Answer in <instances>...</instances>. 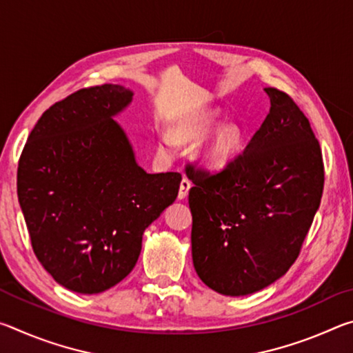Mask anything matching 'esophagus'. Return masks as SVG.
<instances>
[{
	"mask_svg": "<svg viewBox=\"0 0 353 353\" xmlns=\"http://www.w3.org/2000/svg\"><path fill=\"white\" fill-rule=\"evenodd\" d=\"M190 188H191V182L188 181L187 177H183L182 182H181V188H179V199L187 198Z\"/></svg>",
	"mask_w": 353,
	"mask_h": 353,
	"instance_id": "34e87169",
	"label": "esophagus"
}]
</instances>
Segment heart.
Masks as SVG:
<instances>
[{
    "mask_svg": "<svg viewBox=\"0 0 353 353\" xmlns=\"http://www.w3.org/2000/svg\"><path fill=\"white\" fill-rule=\"evenodd\" d=\"M216 123V112L205 110L193 113L181 119L172 130V137L165 134L160 137L159 146L165 154H171L177 141L198 140L204 137ZM241 148V130L234 123L223 124L210 139H207L198 149L199 162L210 170L223 168L236 157Z\"/></svg>",
    "mask_w": 353,
    "mask_h": 353,
    "instance_id": "1",
    "label": "heart"
}]
</instances>
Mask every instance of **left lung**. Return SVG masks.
<instances>
[{"label": "left lung", "instance_id": "8db88e82", "mask_svg": "<svg viewBox=\"0 0 353 353\" xmlns=\"http://www.w3.org/2000/svg\"><path fill=\"white\" fill-rule=\"evenodd\" d=\"M223 170L187 166L191 254L199 279L224 296L260 291L301 252L324 190V162L310 121L285 92Z\"/></svg>", "mask_w": 353, "mask_h": 353}]
</instances>
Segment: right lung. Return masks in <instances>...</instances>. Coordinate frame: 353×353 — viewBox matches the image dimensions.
I'll return each mask as SVG.
<instances>
[{
	"label": "right lung",
	"mask_w": 353,
	"mask_h": 353,
	"mask_svg": "<svg viewBox=\"0 0 353 353\" xmlns=\"http://www.w3.org/2000/svg\"><path fill=\"white\" fill-rule=\"evenodd\" d=\"M123 85L77 90L52 104L23 148L17 193L34 254L81 294L112 288L134 270L143 232L176 201L179 172H148L113 119L132 101Z\"/></svg>",
	"instance_id": "obj_1"
}]
</instances>
